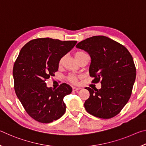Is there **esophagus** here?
I'll use <instances>...</instances> for the list:
<instances>
[{
	"instance_id": "1",
	"label": "esophagus",
	"mask_w": 146,
	"mask_h": 146,
	"mask_svg": "<svg viewBox=\"0 0 146 146\" xmlns=\"http://www.w3.org/2000/svg\"><path fill=\"white\" fill-rule=\"evenodd\" d=\"M73 91H78V90H80V88H76V87H73Z\"/></svg>"
}]
</instances>
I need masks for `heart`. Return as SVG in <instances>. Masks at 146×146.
I'll use <instances>...</instances> for the list:
<instances>
[{"instance_id": "obj_1", "label": "heart", "mask_w": 146, "mask_h": 146, "mask_svg": "<svg viewBox=\"0 0 146 146\" xmlns=\"http://www.w3.org/2000/svg\"><path fill=\"white\" fill-rule=\"evenodd\" d=\"M86 55H88L87 53H86L85 51H76V52L75 53V56L76 60L78 61L79 60H80L81 58H82L84 56H85ZM63 60H64V57H62L60 58V60H59L58 62V64L59 65H61L62 64L63 62ZM68 80L70 81V82L73 83V84H76L78 82V78L75 75H69L68 76Z\"/></svg>"}]
</instances>
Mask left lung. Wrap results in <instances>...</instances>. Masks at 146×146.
Returning <instances> with one entry per match:
<instances>
[{
	"mask_svg": "<svg viewBox=\"0 0 146 146\" xmlns=\"http://www.w3.org/2000/svg\"><path fill=\"white\" fill-rule=\"evenodd\" d=\"M90 54V75L101 89L86 88L90 97L84 108L90 114L111 118L119 113L131 95L136 78L133 58L125 46L105 36H93L76 44Z\"/></svg>",
	"mask_w": 146,
	"mask_h": 146,
	"instance_id": "8db88e82",
	"label": "left lung"
}]
</instances>
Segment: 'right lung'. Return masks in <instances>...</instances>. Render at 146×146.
I'll return each mask as SVG.
<instances>
[{
    "label": "right lung",
    "instance_id": "obj_1",
    "mask_svg": "<svg viewBox=\"0 0 146 146\" xmlns=\"http://www.w3.org/2000/svg\"><path fill=\"white\" fill-rule=\"evenodd\" d=\"M51 38L31 40L24 45L14 63V89L26 113L40 123H50L66 111L64 97L72 88L62 83L56 89L48 88L46 81L55 76L60 58L76 44Z\"/></svg>",
    "mask_w": 146,
    "mask_h": 146
}]
</instances>
